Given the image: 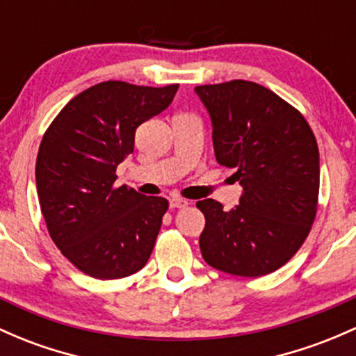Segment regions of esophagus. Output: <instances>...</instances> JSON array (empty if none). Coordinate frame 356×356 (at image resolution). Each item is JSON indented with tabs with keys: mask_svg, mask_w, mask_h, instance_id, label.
<instances>
[{
	"mask_svg": "<svg viewBox=\"0 0 356 356\" xmlns=\"http://www.w3.org/2000/svg\"><path fill=\"white\" fill-rule=\"evenodd\" d=\"M187 204H189V202H187L186 199H182V197H172V199H169V206H170L172 209L186 208Z\"/></svg>",
	"mask_w": 356,
	"mask_h": 356,
	"instance_id": "34e87169",
	"label": "esophagus"
}]
</instances>
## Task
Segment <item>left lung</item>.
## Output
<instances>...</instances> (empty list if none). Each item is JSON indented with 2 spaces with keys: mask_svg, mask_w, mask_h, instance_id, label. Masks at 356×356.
Wrapping results in <instances>:
<instances>
[{
  "mask_svg": "<svg viewBox=\"0 0 356 356\" xmlns=\"http://www.w3.org/2000/svg\"><path fill=\"white\" fill-rule=\"evenodd\" d=\"M194 91L209 113L218 163L235 169L243 187L232 211L214 199L196 202L206 218L202 259L232 275H267L294 257L314 221V134L298 109L257 83L238 79Z\"/></svg>",
  "mask_w": 356,
  "mask_h": 356,
  "instance_id": "8db88e82",
  "label": "left lung"
}]
</instances>
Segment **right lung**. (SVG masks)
<instances>
[{"label": "right lung", "mask_w": 356, "mask_h": 356, "mask_svg": "<svg viewBox=\"0 0 356 356\" xmlns=\"http://www.w3.org/2000/svg\"><path fill=\"white\" fill-rule=\"evenodd\" d=\"M179 84L145 88L106 81L65 104L38 148L35 181L54 243L95 279L145 267L169 202L113 187L143 121L169 108Z\"/></svg>", "instance_id": "right-lung-1"}]
</instances>
